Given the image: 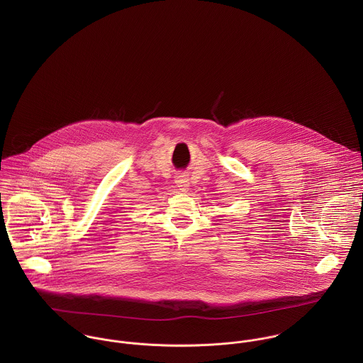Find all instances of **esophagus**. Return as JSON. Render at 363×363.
I'll use <instances>...</instances> for the list:
<instances>
[{
	"mask_svg": "<svg viewBox=\"0 0 363 363\" xmlns=\"http://www.w3.org/2000/svg\"><path fill=\"white\" fill-rule=\"evenodd\" d=\"M176 184H177L179 190H182V191H187L189 186H190L189 179H187L186 174H177L176 176Z\"/></svg>",
	"mask_w": 363,
	"mask_h": 363,
	"instance_id": "1",
	"label": "esophagus"
}]
</instances>
